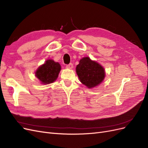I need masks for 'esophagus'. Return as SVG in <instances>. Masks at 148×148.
Listing matches in <instances>:
<instances>
[{"label": "esophagus", "instance_id": "34e87169", "mask_svg": "<svg viewBox=\"0 0 148 148\" xmlns=\"http://www.w3.org/2000/svg\"><path fill=\"white\" fill-rule=\"evenodd\" d=\"M66 69H72L73 68V64L70 63V64H69V65H66Z\"/></svg>", "mask_w": 148, "mask_h": 148}]
</instances>
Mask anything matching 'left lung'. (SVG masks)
I'll return each mask as SVG.
<instances>
[{"label": "left lung", "instance_id": "8db88e82", "mask_svg": "<svg viewBox=\"0 0 148 148\" xmlns=\"http://www.w3.org/2000/svg\"><path fill=\"white\" fill-rule=\"evenodd\" d=\"M76 71L79 81L88 88L99 85L105 78L104 69L88 57H83L79 60Z\"/></svg>", "mask_w": 148, "mask_h": 148}]
</instances>
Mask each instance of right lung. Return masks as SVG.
<instances>
[{
  "mask_svg": "<svg viewBox=\"0 0 148 148\" xmlns=\"http://www.w3.org/2000/svg\"><path fill=\"white\" fill-rule=\"evenodd\" d=\"M60 70L61 66L58 62L49 59L39 67L35 72V76L41 83L48 84L56 81Z\"/></svg>",
  "mask_w": 148,
  "mask_h": 148,
  "instance_id": "add662e5",
  "label": "right lung"
}]
</instances>
